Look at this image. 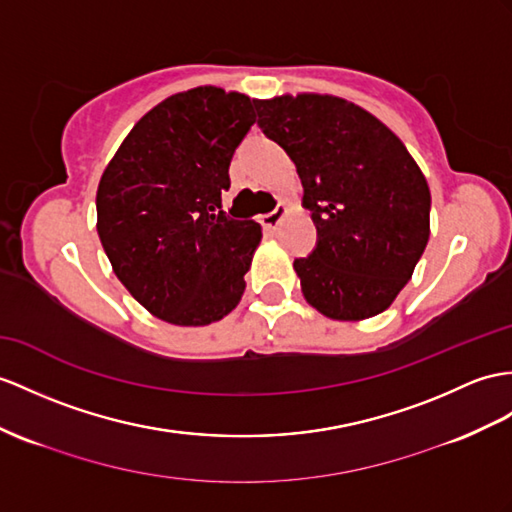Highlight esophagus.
I'll use <instances>...</instances> for the list:
<instances>
[{
  "label": "esophagus",
  "mask_w": 512,
  "mask_h": 512,
  "mask_svg": "<svg viewBox=\"0 0 512 512\" xmlns=\"http://www.w3.org/2000/svg\"><path fill=\"white\" fill-rule=\"evenodd\" d=\"M286 213H289V208H286L284 204H278L276 210H271V213L263 215V226L265 228H276Z\"/></svg>",
  "instance_id": "esophagus-1"
}]
</instances>
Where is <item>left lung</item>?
<instances>
[{"mask_svg":"<svg viewBox=\"0 0 512 512\" xmlns=\"http://www.w3.org/2000/svg\"><path fill=\"white\" fill-rule=\"evenodd\" d=\"M258 126L295 162L317 245L295 258L321 315L358 321L393 304L430 239V189L404 143L341 97L256 99Z\"/></svg>","mask_w":512,"mask_h":512,"instance_id":"obj_1","label":"left lung"}]
</instances>
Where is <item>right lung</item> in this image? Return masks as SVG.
<instances>
[{
    "label": "right lung",
    "instance_id": "1",
    "mask_svg": "<svg viewBox=\"0 0 512 512\" xmlns=\"http://www.w3.org/2000/svg\"><path fill=\"white\" fill-rule=\"evenodd\" d=\"M256 99L197 86L136 123L97 186V234L117 278L154 317L208 326L236 308L260 243L221 210Z\"/></svg>",
    "mask_w": 512,
    "mask_h": 512
}]
</instances>
